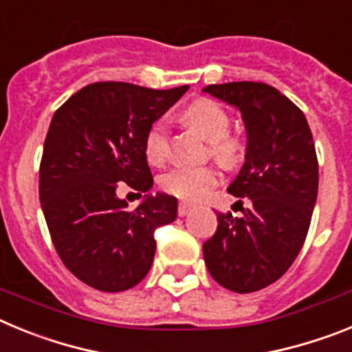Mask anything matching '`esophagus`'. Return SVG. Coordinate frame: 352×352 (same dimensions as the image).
<instances>
[{
    "instance_id": "esophagus-1",
    "label": "esophagus",
    "mask_w": 352,
    "mask_h": 352,
    "mask_svg": "<svg viewBox=\"0 0 352 352\" xmlns=\"http://www.w3.org/2000/svg\"><path fill=\"white\" fill-rule=\"evenodd\" d=\"M192 211V204L188 203H179L178 204V214L179 217H186Z\"/></svg>"
}]
</instances>
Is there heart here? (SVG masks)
Returning a JSON list of instances; mask_svg holds the SVG:
<instances>
[{"instance_id":"b5f03b06","label":"heart","mask_w":352,"mask_h":352,"mask_svg":"<svg viewBox=\"0 0 352 352\" xmlns=\"http://www.w3.org/2000/svg\"><path fill=\"white\" fill-rule=\"evenodd\" d=\"M186 125L197 130L210 141V155L223 169H236L245 158V146L241 139L229 133L231 118L226 109L210 98L192 102L182 114ZM146 157L160 164L169 155V132L164 120L155 121L144 139ZM219 183V173L211 167H174L162 178V186L169 194L185 201H199Z\"/></svg>"}]
</instances>
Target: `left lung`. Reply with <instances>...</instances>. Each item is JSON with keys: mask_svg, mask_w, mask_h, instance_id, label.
<instances>
[{"mask_svg": "<svg viewBox=\"0 0 352 352\" xmlns=\"http://www.w3.org/2000/svg\"><path fill=\"white\" fill-rule=\"evenodd\" d=\"M203 91L241 111L247 153L227 192L250 201L241 217L217 213L204 261L222 287L259 291L287 272L309 232L319 186L312 132L300 107L268 84H211Z\"/></svg>", "mask_w": 352, "mask_h": 352, "instance_id": "8db88e82", "label": "left lung"}]
</instances>
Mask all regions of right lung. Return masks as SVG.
<instances>
[{"label": "right lung", "mask_w": 352, "mask_h": 352, "mask_svg": "<svg viewBox=\"0 0 352 352\" xmlns=\"http://www.w3.org/2000/svg\"><path fill=\"white\" fill-rule=\"evenodd\" d=\"M186 89L93 82L52 116L40 162V203L58 256L89 287L120 292L138 285L153 263L155 229L176 220L173 195H144L130 211L118 188L142 195L153 186L146 133Z\"/></svg>", "instance_id": "add662e5"}]
</instances>
